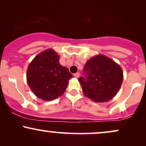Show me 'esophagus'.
<instances>
[{"instance_id":"34e87169","label":"esophagus","mask_w":146,"mask_h":146,"mask_svg":"<svg viewBox=\"0 0 146 146\" xmlns=\"http://www.w3.org/2000/svg\"><path fill=\"white\" fill-rule=\"evenodd\" d=\"M73 75H74V77H75V78H78L80 76V73H75V74Z\"/></svg>"}]
</instances>
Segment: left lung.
I'll return each mask as SVG.
<instances>
[{"mask_svg": "<svg viewBox=\"0 0 146 146\" xmlns=\"http://www.w3.org/2000/svg\"><path fill=\"white\" fill-rule=\"evenodd\" d=\"M84 77L78 79L85 96L96 102L111 100L119 90L123 82L121 67L113 60L102 55L87 61Z\"/></svg>", "mask_w": 146, "mask_h": 146, "instance_id": "left-lung-1", "label": "left lung"}]
</instances>
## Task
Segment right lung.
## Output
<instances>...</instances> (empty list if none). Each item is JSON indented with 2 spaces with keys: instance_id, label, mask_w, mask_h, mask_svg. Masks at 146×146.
Wrapping results in <instances>:
<instances>
[{
  "instance_id": "right-lung-1",
  "label": "right lung",
  "mask_w": 146,
  "mask_h": 146,
  "mask_svg": "<svg viewBox=\"0 0 146 146\" xmlns=\"http://www.w3.org/2000/svg\"><path fill=\"white\" fill-rule=\"evenodd\" d=\"M60 57L52 49L37 56L27 72L29 86L38 98L51 101L61 96L73 77L66 67L59 62Z\"/></svg>"
}]
</instances>
